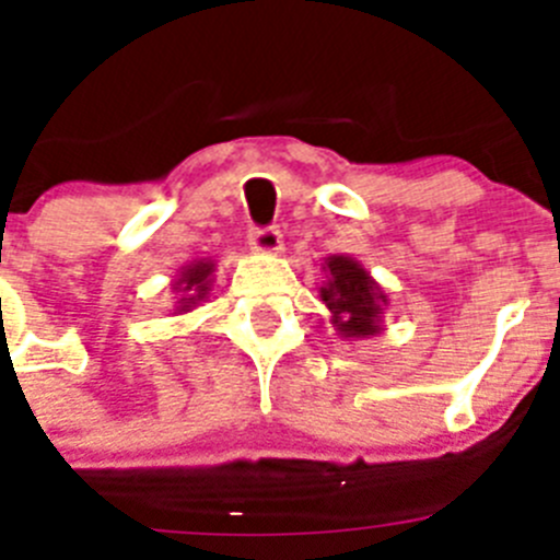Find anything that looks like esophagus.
<instances>
[{
  "label": "esophagus",
  "mask_w": 560,
  "mask_h": 560,
  "mask_svg": "<svg viewBox=\"0 0 560 560\" xmlns=\"http://www.w3.org/2000/svg\"><path fill=\"white\" fill-rule=\"evenodd\" d=\"M249 246L257 252V255H280V249H283V235H280L275 226H266V230H252Z\"/></svg>",
  "instance_id": "esophagus-1"
}]
</instances>
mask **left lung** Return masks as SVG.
Here are the masks:
<instances>
[{
  "label": "left lung",
  "mask_w": 560,
  "mask_h": 560,
  "mask_svg": "<svg viewBox=\"0 0 560 560\" xmlns=\"http://www.w3.org/2000/svg\"><path fill=\"white\" fill-rule=\"evenodd\" d=\"M325 283L319 296L330 311V325L341 339H370L381 334V316L389 300L359 260L348 255L325 257Z\"/></svg>",
  "instance_id": "8db88e82"
}]
</instances>
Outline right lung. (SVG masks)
I'll list each match as a JSON object with an SVG mask.
<instances>
[{"instance_id": "obj_1", "label": "right lung", "mask_w": 560, "mask_h": 560, "mask_svg": "<svg viewBox=\"0 0 560 560\" xmlns=\"http://www.w3.org/2000/svg\"><path fill=\"white\" fill-rule=\"evenodd\" d=\"M215 260L212 257H196L187 266H182L179 275L171 280L173 294H179L176 305H173V316L190 314L192 308H199L212 291V280H215Z\"/></svg>"}]
</instances>
